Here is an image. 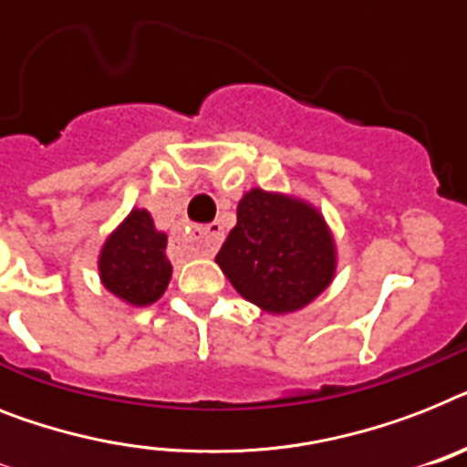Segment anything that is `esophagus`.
<instances>
[{"instance_id": "obj_1", "label": "esophagus", "mask_w": 467, "mask_h": 467, "mask_svg": "<svg viewBox=\"0 0 467 467\" xmlns=\"http://www.w3.org/2000/svg\"><path fill=\"white\" fill-rule=\"evenodd\" d=\"M192 237H194L196 252H199L201 256H211L223 242L221 223H211V225L206 227H194V230H192Z\"/></svg>"}]
</instances>
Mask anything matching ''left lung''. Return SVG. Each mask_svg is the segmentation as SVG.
I'll return each instance as SVG.
<instances>
[{
    "label": "left lung",
    "mask_w": 467,
    "mask_h": 467,
    "mask_svg": "<svg viewBox=\"0 0 467 467\" xmlns=\"http://www.w3.org/2000/svg\"><path fill=\"white\" fill-rule=\"evenodd\" d=\"M215 264L246 302L273 317L312 305L336 278L338 249L319 208L283 192L249 189Z\"/></svg>",
    "instance_id": "8db88e82"
}]
</instances>
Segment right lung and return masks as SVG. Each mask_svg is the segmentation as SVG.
Masks as SVG:
<instances>
[{
    "label": "right lung",
    "mask_w": 467,
    "mask_h": 467,
    "mask_svg": "<svg viewBox=\"0 0 467 467\" xmlns=\"http://www.w3.org/2000/svg\"><path fill=\"white\" fill-rule=\"evenodd\" d=\"M168 234L158 230L146 208H131L98 254L102 287L129 306H150L162 297L172 278L165 256Z\"/></svg>",
    "instance_id": "obj_1"
}]
</instances>
